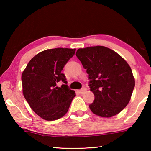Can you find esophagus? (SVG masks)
<instances>
[{
	"label": "esophagus",
	"mask_w": 151,
	"mask_h": 151,
	"mask_svg": "<svg viewBox=\"0 0 151 151\" xmlns=\"http://www.w3.org/2000/svg\"><path fill=\"white\" fill-rule=\"evenodd\" d=\"M86 91V89L85 88H82L81 90L78 91V92H79V93H80V94H84V93H85Z\"/></svg>",
	"instance_id": "1"
}]
</instances>
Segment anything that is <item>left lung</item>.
Masks as SVG:
<instances>
[{"instance_id":"obj_1","label":"left lung","mask_w":151,"mask_h":151,"mask_svg":"<svg viewBox=\"0 0 151 151\" xmlns=\"http://www.w3.org/2000/svg\"><path fill=\"white\" fill-rule=\"evenodd\" d=\"M76 55L86 69L90 91L95 96L91 111L103 117L120 113L129 104L135 87L129 64L115 51L103 46L79 49Z\"/></svg>"}]
</instances>
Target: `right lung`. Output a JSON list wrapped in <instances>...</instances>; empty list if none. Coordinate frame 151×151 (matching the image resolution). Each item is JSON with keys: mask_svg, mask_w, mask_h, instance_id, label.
<instances>
[{"mask_svg": "<svg viewBox=\"0 0 151 151\" xmlns=\"http://www.w3.org/2000/svg\"><path fill=\"white\" fill-rule=\"evenodd\" d=\"M76 49L55 48L42 51L29 62L22 73V93L31 108L45 120L53 121L67 113L76 93L67 84L58 87L65 65L75 54Z\"/></svg>", "mask_w": 151, "mask_h": 151, "instance_id": "1", "label": "right lung"}]
</instances>
